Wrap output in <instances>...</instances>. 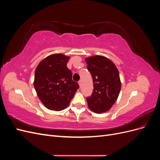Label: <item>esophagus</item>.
Instances as JSON below:
<instances>
[{
  "mask_svg": "<svg viewBox=\"0 0 160 160\" xmlns=\"http://www.w3.org/2000/svg\"><path fill=\"white\" fill-rule=\"evenodd\" d=\"M79 85L80 87L81 86V81H79Z\"/></svg>",
  "mask_w": 160,
  "mask_h": 160,
  "instance_id": "esophagus-1",
  "label": "esophagus"
}]
</instances>
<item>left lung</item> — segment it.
Instances as JSON below:
<instances>
[{
    "mask_svg": "<svg viewBox=\"0 0 160 160\" xmlns=\"http://www.w3.org/2000/svg\"><path fill=\"white\" fill-rule=\"evenodd\" d=\"M93 81L92 95L87 98L89 108L96 113L106 112L117 100L121 90L118 69L107 57L95 55L85 59Z\"/></svg>",
    "mask_w": 160,
    "mask_h": 160,
    "instance_id": "obj_1",
    "label": "left lung"
}]
</instances>
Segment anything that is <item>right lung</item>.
Masks as SVG:
<instances>
[{"label":"right lung","instance_id":"obj_1","mask_svg":"<svg viewBox=\"0 0 160 160\" xmlns=\"http://www.w3.org/2000/svg\"><path fill=\"white\" fill-rule=\"evenodd\" d=\"M69 57L61 53L47 57L35 70L34 87L38 98L45 107L61 111L69 105L78 83L72 80V72L67 68Z\"/></svg>","mask_w":160,"mask_h":160}]
</instances>
